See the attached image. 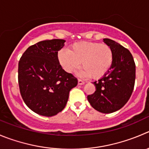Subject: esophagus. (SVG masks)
<instances>
[{
  "label": "esophagus",
  "mask_w": 149,
  "mask_h": 149,
  "mask_svg": "<svg viewBox=\"0 0 149 149\" xmlns=\"http://www.w3.org/2000/svg\"><path fill=\"white\" fill-rule=\"evenodd\" d=\"M85 84V82L83 81L82 80H80V79H78V85H80V86H82V85H84Z\"/></svg>",
  "instance_id": "obj_1"
}]
</instances>
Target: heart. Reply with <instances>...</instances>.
I'll return each mask as SVG.
<instances>
[{
	"label": "heart",
	"instance_id": "b5f03b06",
	"mask_svg": "<svg viewBox=\"0 0 149 149\" xmlns=\"http://www.w3.org/2000/svg\"><path fill=\"white\" fill-rule=\"evenodd\" d=\"M111 47L105 44L80 42L71 46L70 49H61L58 53L59 63L67 72H73L82 63L80 74L93 79L104 76L113 62Z\"/></svg>",
	"mask_w": 149,
	"mask_h": 149
}]
</instances>
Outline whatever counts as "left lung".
I'll use <instances>...</instances> for the list:
<instances>
[{
	"instance_id": "1",
	"label": "left lung",
	"mask_w": 149,
	"mask_h": 149,
	"mask_svg": "<svg viewBox=\"0 0 149 149\" xmlns=\"http://www.w3.org/2000/svg\"><path fill=\"white\" fill-rule=\"evenodd\" d=\"M103 40L113 50V64L105 75L93 82L96 91L87 98L95 110L111 113L124 107L131 97L135 81V63L129 49L112 39Z\"/></svg>"
}]
</instances>
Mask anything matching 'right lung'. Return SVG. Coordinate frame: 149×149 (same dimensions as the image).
<instances>
[{"label": "right lung", "mask_w": 149, "mask_h": 149, "mask_svg": "<svg viewBox=\"0 0 149 149\" xmlns=\"http://www.w3.org/2000/svg\"><path fill=\"white\" fill-rule=\"evenodd\" d=\"M63 39H51L30 46L18 63V83L24 102L41 116H56L63 110L77 79L62 69L58 52Z\"/></svg>", "instance_id": "right-lung-1"}]
</instances>
